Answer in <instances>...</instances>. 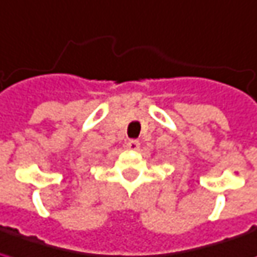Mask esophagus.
<instances>
[{
	"label": "esophagus",
	"instance_id": "1",
	"mask_svg": "<svg viewBox=\"0 0 257 257\" xmlns=\"http://www.w3.org/2000/svg\"><path fill=\"white\" fill-rule=\"evenodd\" d=\"M139 146H141V143H139V141H136V139H131V141H128V143H126V148L131 149V151H138Z\"/></svg>",
	"mask_w": 257,
	"mask_h": 257
}]
</instances>
